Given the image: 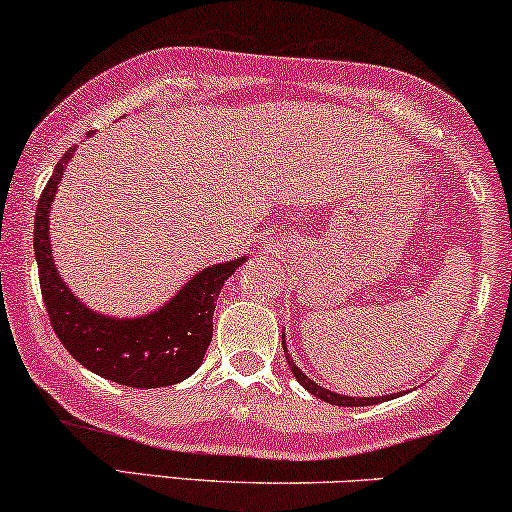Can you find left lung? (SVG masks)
I'll list each match as a JSON object with an SVG mask.
<instances>
[{
	"instance_id": "left-lung-1",
	"label": "left lung",
	"mask_w": 512,
	"mask_h": 512,
	"mask_svg": "<svg viewBox=\"0 0 512 512\" xmlns=\"http://www.w3.org/2000/svg\"><path fill=\"white\" fill-rule=\"evenodd\" d=\"M283 352H286V361H288V366H290V371H293V375L297 378V383H300L304 390H309L314 394V397H319V399H323V401H328V404H335V406H371V404H380V401L383 399H390V397H394V394H387V397H342V394H335V392H328V390H323L321 385H316L312 378H307V375H304L300 368H297L295 364H293V359H290V354H288V349H286V345H283Z\"/></svg>"
}]
</instances>
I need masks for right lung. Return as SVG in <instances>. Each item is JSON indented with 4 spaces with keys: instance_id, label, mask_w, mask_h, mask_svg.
<instances>
[{
    "instance_id": "right-lung-1",
    "label": "right lung",
    "mask_w": 512,
    "mask_h": 512,
    "mask_svg": "<svg viewBox=\"0 0 512 512\" xmlns=\"http://www.w3.org/2000/svg\"><path fill=\"white\" fill-rule=\"evenodd\" d=\"M73 153L75 146L56 163L35 212V257L51 328L61 345L101 378L127 387L181 383L203 364L219 290L245 257L203 269L163 309L141 319H111L87 309L58 278L49 245L51 200Z\"/></svg>"
}]
</instances>
